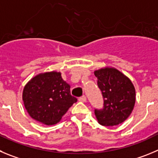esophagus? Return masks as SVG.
Here are the masks:
<instances>
[{"label":"esophagus","instance_id":"1","mask_svg":"<svg viewBox=\"0 0 158 158\" xmlns=\"http://www.w3.org/2000/svg\"><path fill=\"white\" fill-rule=\"evenodd\" d=\"M79 101H80V102H86V96H82V97H80L79 98Z\"/></svg>","mask_w":158,"mask_h":158}]
</instances>
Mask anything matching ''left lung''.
Masks as SVG:
<instances>
[{"label": "left lung", "instance_id": "obj_1", "mask_svg": "<svg viewBox=\"0 0 158 158\" xmlns=\"http://www.w3.org/2000/svg\"><path fill=\"white\" fill-rule=\"evenodd\" d=\"M97 85L102 93L104 107L95 109L97 121L105 126H114L126 121L135 102V90L130 79L114 68L96 70Z\"/></svg>", "mask_w": 158, "mask_h": 158}]
</instances>
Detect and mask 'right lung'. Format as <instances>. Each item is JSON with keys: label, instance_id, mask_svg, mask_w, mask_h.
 Instances as JSON below:
<instances>
[{"label": "right lung", "instance_id": "right-lung-1", "mask_svg": "<svg viewBox=\"0 0 158 158\" xmlns=\"http://www.w3.org/2000/svg\"><path fill=\"white\" fill-rule=\"evenodd\" d=\"M61 75L57 72L40 73L25 86L23 100L32 118L48 126L54 125L77 101Z\"/></svg>", "mask_w": 158, "mask_h": 158}]
</instances>
